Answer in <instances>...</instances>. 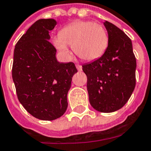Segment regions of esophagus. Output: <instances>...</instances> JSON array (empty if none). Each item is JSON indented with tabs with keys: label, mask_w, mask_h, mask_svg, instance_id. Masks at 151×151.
Here are the masks:
<instances>
[{
	"label": "esophagus",
	"mask_w": 151,
	"mask_h": 151,
	"mask_svg": "<svg viewBox=\"0 0 151 151\" xmlns=\"http://www.w3.org/2000/svg\"><path fill=\"white\" fill-rule=\"evenodd\" d=\"M76 68L78 71H81L82 70V66L80 65H76Z\"/></svg>",
	"instance_id": "34e87169"
}]
</instances>
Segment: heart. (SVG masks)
<instances>
[{
	"label": "heart",
	"mask_w": 151,
	"mask_h": 151,
	"mask_svg": "<svg viewBox=\"0 0 151 151\" xmlns=\"http://www.w3.org/2000/svg\"><path fill=\"white\" fill-rule=\"evenodd\" d=\"M52 44L65 57L70 46L82 60L91 61L100 58L108 47L109 37L103 26L92 21L78 20L68 24L52 38Z\"/></svg>",
	"instance_id": "obj_1"
}]
</instances>
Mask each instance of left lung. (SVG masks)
<instances>
[{
    "label": "left lung",
    "mask_w": 151,
    "mask_h": 151,
    "mask_svg": "<svg viewBox=\"0 0 151 151\" xmlns=\"http://www.w3.org/2000/svg\"><path fill=\"white\" fill-rule=\"evenodd\" d=\"M108 47L100 58L83 65L89 101L94 109L112 113L123 107L135 86L136 60L131 39L120 28L104 22Z\"/></svg>",
    "instance_id": "8db88e82"
}]
</instances>
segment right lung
Instances as JSON below:
<instances>
[{"mask_svg": "<svg viewBox=\"0 0 151 151\" xmlns=\"http://www.w3.org/2000/svg\"><path fill=\"white\" fill-rule=\"evenodd\" d=\"M53 19H41L31 25L14 50L12 79L19 102L28 113L42 120L60 117L68 108L67 95L75 64L57 61L50 42Z\"/></svg>", "mask_w": 151, "mask_h": 151, "instance_id": "add662e5", "label": "right lung"}]
</instances>
